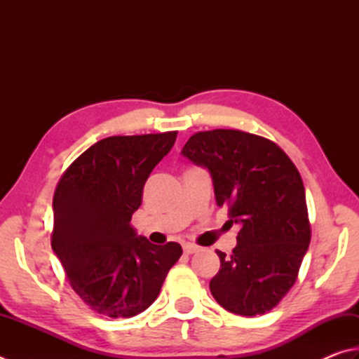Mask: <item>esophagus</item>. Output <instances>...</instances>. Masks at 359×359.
<instances>
[{"label": "esophagus", "mask_w": 359, "mask_h": 359, "mask_svg": "<svg viewBox=\"0 0 359 359\" xmlns=\"http://www.w3.org/2000/svg\"><path fill=\"white\" fill-rule=\"evenodd\" d=\"M182 250H184L186 255H192V253H197L200 247L195 245V243H184V245H182Z\"/></svg>", "instance_id": "1"}]
</instances>
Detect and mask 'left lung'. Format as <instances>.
<instances>
[{
	"mask_svg": "<svg viewBox=\"0 0 359 359\" xmlns=\"http://www.w3.org/2000/svg\"><path fill=\"white\" fill-rule=\"evenodd\" d=\"M182 156L211 172L217 206L241 223L233 253L217 250L212 297L229 313L266 314L295 285L311 241L299 170L275 142L239 130L195 133Z\"/></svg>",
	"mask_w": 359,
	"mask_h": 359,
	"instance_id": "1",
	"label": "left lung"
}]
</instances>
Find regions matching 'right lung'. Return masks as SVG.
I'll use <instances>...</instances> for the list:
<instances>
[{
    "mask_svg": "<svg viewBox=\"0 0 359 359\" xmlns=\"http://www.w3.org/2000/svg\"><path fill=\"white\" fill-rule=\"evenodd\" d=\"M177 134L106 137L57 182L51 247L74 292L98 314L126 319L145 311L182 255L180 243L154 245L130 225L147 178Z\"/></svg>",
    "mask_w": 359,
    "mask_h": 359,
    "instance_id": "right-lung-1",
    "label": "right lung"
}]
</instances>
